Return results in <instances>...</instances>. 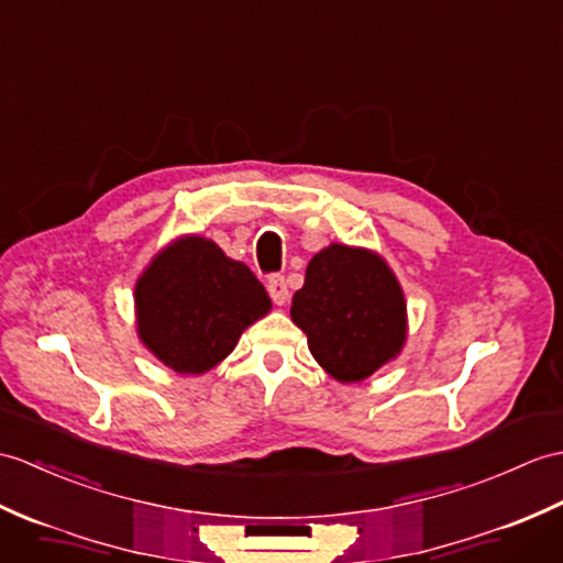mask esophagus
<instances>
[{
  "label": "esophagus",
  "mask_w": 563,
  "mask_h": 563,
  "mask_svg": "<svg viewBox=\"0 0 563 563\" xmlns=\"http://www.w3.org/2000/svg\"><path fill=\"white\" fill-rule=\"evenodd\" d=\"M268 295H271V299H273V302H276V305H285L287 302V297H290V292H287V283H285V278L283 276H278V273H276V276H271L268 278Z\"/></svg>",
  "instance_id": "1"
}]
</instances>
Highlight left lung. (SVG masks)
<instances>
[{
	"instance_id": "1",
	"label": "left lung",
	"mask_w": 563,
	"mask_h": 563,
	"mask_svg": "<svg viewBox=\"0 0 563 563\" xmlns=\"http://www.w3.org/2000/svg\"><path fill=\"white\" fill-rule=\"evenodd\" d=\"M290 313L313 360L338 382L372 376L405 343V299L394 273L378 256L345 244L309 261Z\"/></svg>"
}]
</instances>
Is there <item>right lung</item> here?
<instances>
[{"instance_id": "1", "label": "right lung", "mask_w": 563, "mask_h": 563, "mask_svg": "<svg viewBox=\"0 0 563 563\" xmlns=\"http://www.w3.org/2000/svg\"><path fill=\"white\" fill-rule=\"evenodd\" d=\"M268 309L254 273L203 238L169 246L136 283L141 341L179 374H201L225 360Z\"/></svg>"}]
</instances>
